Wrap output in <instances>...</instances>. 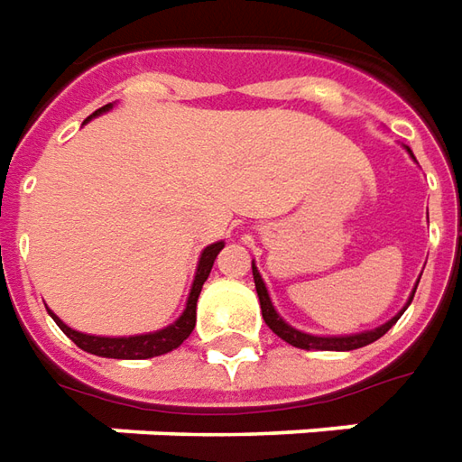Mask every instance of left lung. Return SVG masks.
Listing matches in <instances>:
<instances>
[{
	"label": "left lung",
	"mask_w": 462,
	"mask_h": 462,
	"mask_svg": "<svg viewBox=\"0 0 462 462\" xmlns=\"http://www.w3.org/2000/svg\"><path fill=\"white\" fill-rule=\"evenodd\" d=\"M251 269H254V284H256V294H259V301H262V317L263 322L269 324V329H272L276 337H282L284 342H289L291 346H299V349H329V352H349V349H359V346H367L372 342H377L380 337H383L393 324L402 317V311L397 314L395 319H390L383 327H377V329H372V332H362V334H349V337H314V334H304L294 329V327H289V324L276 314V310L272 307V299L266 294V286H263L262 276L256 272V266L251 263ZM412 297H415V291H412ZM412 301V299H410Z\"/></svg>",
	"instance_id": "left-lung-1"
}]
</instances>
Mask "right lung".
<instances>
[{"label": "right lung", "instance_id": "add662e5", "mask_svg": "<svg viewBox=\"0 0 462 462\" xmlns=\"http://www.w3.org/2000/svg\"><path fill=\"white\" fill-rule=\"evenodd\" d=\"M110 105H105L100 110H95V116L105 113ZM90 120V117H88ZM224 249V241L218 244H211L208 249H203L199 262V272H196V279H193V289L189 294V304H186V311L180 314V319L171 327H165L161 332H151V334H138V337H92V334H82L69 329L67 324H62L52 314V319L57 322V327L85 352L90 355H97V357H113V359H148V357H158V355H165L171 349L183 345V339H189V334L193 332L196 327V301H199L200 289H203V282L208 279L211 273V266L218 256V251Z\"/></svg>", "mask_w": 462, "mask_h": 462}]
</instances>
